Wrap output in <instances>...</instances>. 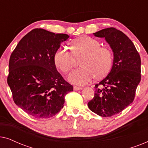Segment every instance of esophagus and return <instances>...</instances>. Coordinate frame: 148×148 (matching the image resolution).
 Listing matches in <instances>:
<instances>
[{
  "label": "esophagus",
  "instance_id": "obj_1",
  "mask_svg": "<svg viewBox=\"0 0 148 148\" xmlns=\"http://www.w3.org/2000/svg\"><path fill=\"white\" fill-rule=\"evenodd\" d=\"M73 90H74L75 91L81 90H82V88H81V87H77V86H74V87H73Z\"/></svg>",
  "mask_w": 148,
  "mask_h": 148
}]
</instances>
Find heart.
Here are the masks:
<instances>
[{"label":"heart","instance_id":"1","mask_svg":"<svg viewBox=\"0 0 148 148\" xmlns=\"http://www.w3.org/2000/svg\"><path fill=\"white\" fill-rule=\"evenodd\" d=\"M100 42L88 36L78 38L72 44L73 51L66 46H60L54 54L56 67L67 73L73 67L75 58H81L80 66L71 73L69 81L72 84L84 86L96 75L97 78L106 76L112 65V52L107 47L101 46Z\"/></svg>","mask_w":148,"mask_h":148}]
</instances>
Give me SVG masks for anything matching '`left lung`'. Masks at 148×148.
I'll return each instance as SVG.
<instances>
[{
	"mask_svg": "<svg viewBox=\"0 0 148 148\" xmlns=\"http://www.w3.org/2000/svg\"><path fill=\"white\" fill-rule=\"evenodd\" d=\"M94 34L110 44L114 60L108 75L95 85L94 97L88 106L99 116H112L134 100L141 81V58L132 41L120 30L108 27Z\"/></svg>",
	"mask_w": 148,
	"mask_h": 148,
	"instance_id": "obj_1",
	"label": "left lung"
}]
</instances>
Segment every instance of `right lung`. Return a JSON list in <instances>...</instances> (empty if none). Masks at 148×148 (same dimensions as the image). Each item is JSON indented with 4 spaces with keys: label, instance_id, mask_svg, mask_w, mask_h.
Masks as SVG:
<instances>
[{
    "label": "right lung",
    "instance_id": "right-lung-1",
    "mask_svg": "<svg viewBox=\"0 0 148 148\" xmlns=\"http://www.w3.org/2000/svg\"><path fill=\"white\" fill-rule=\"evenodd\" d=\"M69 38L36 28L20 40L10 56L7 83L13 101L34 118L54 116L63 108L66 94L73 91L54 62L56 50Z\"/></svg>",
    "mask_w": 148,
    "mask_h": 148
}]
</instances>
